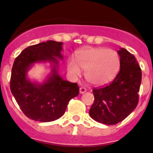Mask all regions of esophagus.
<instances>
[{"label":"esophagus","instance_id":"esophagus-1","mask_svg":"<svg viewBox=\"0 0 153 153\" xmlns=\"http://www.w3.org/2000/svg\"><path fill=\"white\" fill-rule=\"evenodd\" d=\"M86 92V89L85 87H81L80 88V93L81 94H84Z\"/></svg>","mask_w":153,"mask_h":153}]
</instances>
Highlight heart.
Returning <instances> with one entry per match:
<instances>
[{
  "label": "heart",
  "mask_w": 153,
  "mask_h": 153,
  "mask_svg": "<svg viewBox=\"0 0 153 153\" xmlns=\"http://www.w3.org/2000/svg\"><path fill=\"white\" fill-rule=\"evenodd\" d=\"M85 69L86 80L95 86H104L115 78L120 68V58L116 52L106 48H86L80 51L77 58L68 60V72L72 78L81 75Z\"/></svg>",
  "instance_id": "1"
}]
</instances>
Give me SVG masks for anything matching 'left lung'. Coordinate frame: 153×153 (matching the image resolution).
<instances>
[{"mask_svg":"<svg viewBox=\"0 0 153 153\" xmlns=\"http://www.w3.org/2000/svg\"><path fill=\"white\" fill-rule=\"evenodd\" d=\"M120 71L112 82L93 92L95 101L89 115L104 124L113 125L125 119L138 103L141 69L135 57L124 48L118 51Z\"/></svg>","mask_w":153,"mask_h":153,"instance_id":"8db88e82","label":"left lung"}]
</instances>
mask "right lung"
<instances>
[{
	"label": "right lung",
	"mask_w": 153,
	"mask_h": 153,
	"mask_svg": "<svg viewBox=\"0 0 153 153\" xmlns=\"http://www.w3.org/2000/svg\"><path fill=\"white\" fill-rule=\"evenodd\" d=\"M63 43L47 41L26 48L15 58L10 89L26 116L41 122L61 118L70 99L79 94L76 83L64 80L58 74V59H63ZM49 62L51 73L41 84L30 81L27 72L36 62Z\"/></svg>",
	"instance_id": "add662e5"
}]
</instances>
